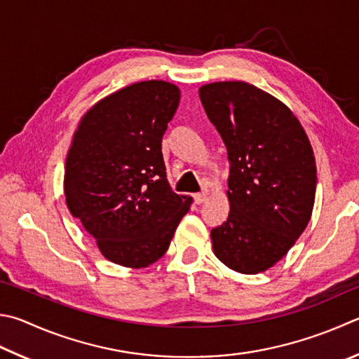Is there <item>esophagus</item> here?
Wrapping results in <instances>:
<instances>
[{"label":"esophagus","instance_id":"34e87169","mask_svg":"<svg viewBox=\"0 0 359 359\" xmlns=\"http://www.w3.org/2000/svg\"><path fill=\"white\" fill-rule=\"evenodd\" d=\"M194 201H196V204H204V202L207 201V193L202 191V193L194 194Z\"/></svg>","mask_w":359,"mask_h":359}]
</instances>
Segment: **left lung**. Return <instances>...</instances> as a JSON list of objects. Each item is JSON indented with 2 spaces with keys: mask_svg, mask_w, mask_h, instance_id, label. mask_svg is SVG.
Here are the masks:
<instances>
[{
  "mask_svg": "<svg viewBox=\"0 0 359 359\" xmlns=\"http://www.w3.org/2000/svg\"><path fill=\"white\" fill-rule=\"evenodd\" d=\"M199 97L231 161V212L213 229V252L231 270L257 275L279 262L308 226L317 168L302 122L246 81L202 84Z\"/></svg>",
  "mask_w": 359,
  "mask_h": 359,
  "instance_id": "8db88e82",
  "label": "left lung"
}]
</instances>
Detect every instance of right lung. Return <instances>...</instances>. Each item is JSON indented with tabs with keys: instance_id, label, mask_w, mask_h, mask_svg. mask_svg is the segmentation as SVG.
Listing matches in <instances>:
<instances>
[{
	"instance_id": "1",
	"label": "right lung",
	"mask_w": 359,
	"mask_h": 359,
	"mask_svg": "<svg viewBox=\"0 0 359 359\" xmlns=\"http://www.w3.org/2000/svg\"><path fill=\"white\" fill-rule=\"evenodd\" d=\"M180 89L163 80L132 83L81 116L64 168L70 213L103 257L146 269L168 251L193 198L171 190L161 138Z\"/></svg>"
}]
</instances>
